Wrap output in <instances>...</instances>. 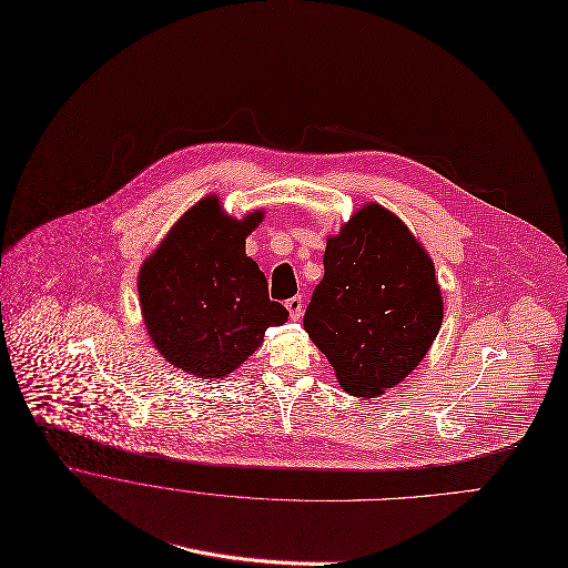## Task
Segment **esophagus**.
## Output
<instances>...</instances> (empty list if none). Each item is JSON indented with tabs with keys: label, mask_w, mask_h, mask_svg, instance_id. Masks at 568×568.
<instances>
[{
	"label": "esophagus",
	"mask_w": 568,
	"mask_h": 568,
	"mask_svg": "<svg viewBox=\"0 0 568 568\" xmlns=\"http://www.w3.org/2000/svg\"><path fill=\"white\" fill-rule=\"evenodd\" d=\"M285 307H287L292 321H301V316H303V298L301 296H292L290 301H285Z\"/></svg>",
	"instance_id": "34e87169"
}]
</instances>
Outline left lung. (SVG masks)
<instances>
[{
  "mask_svg": "<svg viewBox=\"0 0 568 568\" xmlns=\"http://www.w3.org/2000/svg\"><path fill=\"white\" fill-rule=\"evenodd\" d=\"M325 276L305 332L353 397H377L406 379L437 338L444 296L422 241L368 202L327 239Z\"/></svg>",
  "mask_w": 568,
  "mask_h": 568,
  "instance_id": "1",
  "label": "left lung"
}]
</instances>
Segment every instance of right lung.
Returning <instances> with one entry per match:
<instances>
[{"label":"right lung","mask_w":568,"mask_h":568,"mask_svg":"<svg viewBox=\"0 0 568 568\" xmlns=\"http://www.w3.org/2000/svg\"><path fill=\"white\" fill-rule=\"evenodd\" d=\"M263 217L261 209L236 220L217 195H206L140 265L144 329L175 368L202 379L227 377L263 344L267 327L287 321L245 254V239Z\"/></svg>","instance_id":"right-lung-1"}]
</instances>
